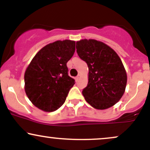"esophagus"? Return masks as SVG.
<instances>
[{"instance_id":"obj_1","label":"esophagus","mask_w":150,"mask_h":150,"mask_svg":"<svg viewBox=\"0 0 150 150\" xmlns=\"http://www.w3.org/2000/svg\"><path fill=\"white\" fill-rule=\"evenodd\" d=\"M80 75H78L76 77V81H77H77H79V80H80Z\"/></svg>"}]
</instances>
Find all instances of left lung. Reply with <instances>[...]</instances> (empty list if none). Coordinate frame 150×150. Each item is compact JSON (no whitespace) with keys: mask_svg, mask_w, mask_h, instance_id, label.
Masks as SVG:
<instances>
[{"mask_svg":"<svg viewBox=\"0 0 150 150\" xmlns=\"http://www.w3.org/2000/svg\"><path fill=\"white\" fill-rule=\"evenodd\" d=\"M77 55L87 63L88 84L82 90L86 101L97 109H106L120 100L127 75L121 60L111 47L94 39L76 42Z\"/></svg>","mask_w":150,"mask_h":150,"instance_id":"1","label":"left lung"}]
</instances>
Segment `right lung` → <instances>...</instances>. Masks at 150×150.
Returning <instances> with one entry per match:
<instances>
[{
    "label": "right lung",
    "instance_id": "obj_1",
    "mask_svg": "<svg viewBox=\"0 0 150 150\" xmlns=\"http://www.w3.org/2000/svg\"><path fill=\"white\" fill-rule=\"evenodd\" d=\"M75 51L74 41H57L35 55L25 73V92L34 106L48 112L64 104L75 80L68 75L67 63Z\"/></svg>",
    "mask_w": 150,
    "mask_h": 150
}]
</instances>
